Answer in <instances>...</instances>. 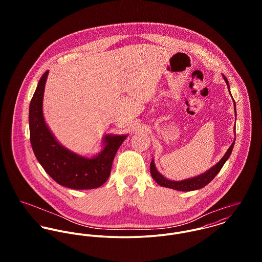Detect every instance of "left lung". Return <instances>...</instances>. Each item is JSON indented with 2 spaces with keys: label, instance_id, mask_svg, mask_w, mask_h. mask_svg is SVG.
<instances>
[{
  "label": "left lung",
  "instance_id": "8db88e82",
  "mask_svg": "<svg viewBox=\"0 0 262 262\" xmlns=\"http://www.w3.org/2000/svg\"><path fill=\"white\" fill-rule=\"evenodd\" d=\"M225 81L228 85L229 89V83L227 78L224 76ZM234 110L236 113V105L234 102ZM234 143H235V139L233 141V143L231 144V146L229 147V149L227 150V152L225 153L224 156L221 158V160L214 165L212 168H210L208 171H206L203 174H200L195 178H191L188 180H185V181H181V182H173V181H169L167 179H165L161 173L158 172V170L155 167L154 161L152 159L151 163H150V173L151 177L153 178V180L161 187H169L172 189H177V190H181V191H189V190H194V189H199L202 187L207 186L210 182H212L214 180V178L219 173V171L221 170V168L223 167L225 162L227 161V159L230 157L231 152L234 147Z\"/></svg>",
  "mask_w": 262,
  "mask_h": 262
}]
</instances>
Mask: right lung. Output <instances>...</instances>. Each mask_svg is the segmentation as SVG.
Returning <instances> with one entry per match:
<instances>
[{
  "mask_svg": "<svg viewBox=\"0 0 262 262\" xmlns=\"http://www.w3.org/2000/svg\"><path fill=\"white\" fill-rule=\"evenodd\" d=\"M48 71L41 76L29 108L32 149L44 170L60 186L74 189L96 188L110 177L114 157L127 135H107L104 149L93 158L77 155L60 145L47 127L42 102Z\"/></svg>",
  "mask_w": 262,
  "mask_h": 262,
  "instance_id": "obj_1",
  "label": "right lung"
}]
</instances>
